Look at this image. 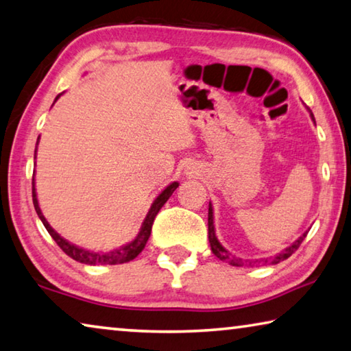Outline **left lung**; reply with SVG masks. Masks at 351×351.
I'll return each instance as SVG.
<instances>
[{
  "label": "left lung",
  "instance_id": "1",
  "mask_svg": "<svg viewBox=\"0 0 351 351\" xmlns=\"http://www.w3.org/2000/svg\"><path fill=\"white\" fill-rule=\"evenodd\" d=\"M309 110V108H308ZM309 113H311V118H313V121H314V114H313V112L309 110ZM315 123V121H314ZM213 206H211V204L208 205V239H210V245H211V252H213V254L219 258L221 261H226V263H228V264H232V266H237V267H241V266H244V264H247L249 263V266H252V264H278L280 261H283V260H286V258H289L292 254H294V252L298 249V247H300V244L303 243V239L306 238V234H308V232H305L302 234L300 238H298L297 241H294V243H292L289 247H286V249L281 252V254H278V255H275V256H272V258H263V260H256V261H245V260H243V258H238V256H234V255H232L230 254L228 250H226L222 247V244L219 243V241H217V238H216V232H215V223H213Z\"/></svg>",
  "mask_w": 351,
  "mask_h": 351
}]
</instances>
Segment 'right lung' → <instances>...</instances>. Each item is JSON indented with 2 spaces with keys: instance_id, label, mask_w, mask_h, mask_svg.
<instances>
[{
  "instance_id": "right-lung-1",
  "label": "right lung",
  "mask_w": 351,
  "mask_h": 351,
  "mask_svg": "<svg viewBox=\"0 0 351 351\" xmlns=\"http://www.w3.org/2000/svg\"><path fill=\"white\" fill-rule=\"evenodd\" d=\"M59 97H60V95L56 97V101L59 99ZM36 152H37V149H36ZM177 186H179V183L172 182L171 185L166 186L163 191L158 194L157 199H155L152 202L151 208H149V213L146 215L145 221H143V226L140 228V232H138V234H136L134 241H130L129 244L119 247V249H117V250L107 252V254H104V252L85 250V249H82V247H77V245H74L71 243H68L66 239H63L60 234L49 226L48 221L45 219L42 210H40V206H38L37 193H36V179H34V176H32V202H34V208H36L40 221L43 222L45 228L48 230V233L51 234V237H53V239L56 241L57 245H59L68 256L73 258V260H76L79 263H84V264H90V266H97V264H123V263H129V261L134 260V258L140 255L141 250L145 249L147 239H149V237H151V230H152V223H154L155 216H157L160 208H162V206L166 204V200L171 197V194L176 191Z\"/></svg>"
}]
</instances>
